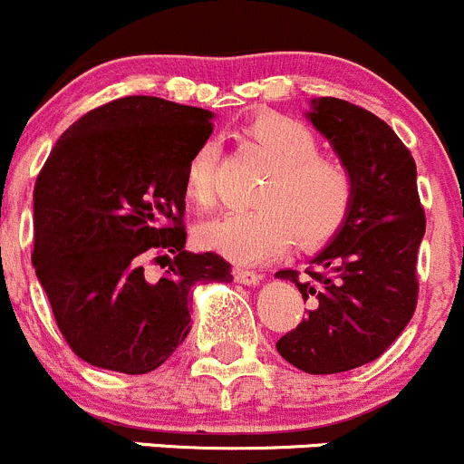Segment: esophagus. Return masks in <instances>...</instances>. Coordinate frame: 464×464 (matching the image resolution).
I'll return each instance as SVG.
<instances>
[{"label": "esophagus", "instance_id": "34e87169", "mask_svg": "<svg viewBox=\"0 0 464 464\" xmlns=\"http://www.w3.org/2000/svg\"><path fill=\"white\" fill-rule=\"evenodd\" d=\"M232 277L237 279L238 284H246V286H255V284H259L261 275L255 273V270H247V268H232Z\"/></svg>", "mask_w": 464, "mask_h": 464}]
</instances>
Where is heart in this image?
<instances>
[{
	"label": "heart",
	"instance_id": "obj_1",
	"mask_svg": "<svg viewBox=\"0 0 464 464\" xmlns=\"http://www.w3.org/2000/svg\"><path fill=\"white\" fill-rule=\"evenodd\" d=\"M243 132L273 164L256 191V208L232 209L198 230L200 246L237 264H261L293 241L315 250L332 241L356 203V173L345 160L323 153L318 132L288 114L264 112ZM217 141L203 140L187 158L182 189L198 209H212Z\"/></svg>",
	"mask_w": 464,
	"mask_h": 464
}]
</instances>
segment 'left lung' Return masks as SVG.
<instances>
[{"label": "left lung", "mask_w": 464, "mask_h": 464, "mask_svg": "<svg viewBox=\"0 0 464 464\" xmlns=\"http://www.w3.org/2000/svg\"><path fill=\"white\" fill-rule=\"evenodd\" d=\"M311 123L356 173L350 218L311 261L309 277L279 270L309 302L277 352L309 374H336L379 359L417 306V250L426 230L411 150L383 119L350 101H314Z\"/></svg>", "instance_id": "left-lung-1"}]
</instances>
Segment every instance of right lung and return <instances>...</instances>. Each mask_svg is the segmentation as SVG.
Here are the masks:
<instances>
[{"mask_svg":"<svg viewBox=\"0 0 464 464\" xmlns=\"http://www.w3.org/2000/svg\"><path fill=\"white\" fill-rule=\"evenodd\" d=\"M212 112L123 96L72 123L34 189V252L58 329L85 363L146 374L191 329L189 291L230 282L221 255L185 250L182 176ZM164 260L160 276L148 266Z\"/></svg>","mask_w":464,"mask_h":464,"instance_id":"add662e5","label":"right lung"}]
</instances>
